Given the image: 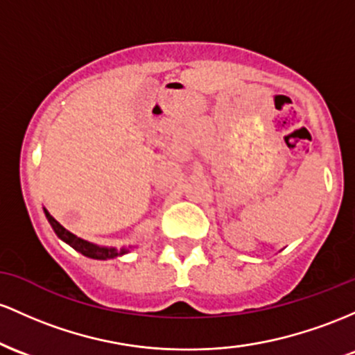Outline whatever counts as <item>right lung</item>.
<instances>
[{
	"instance_id": "right-lung-1",
	"label": "right lung",
	"mask_w": 355,
	"mask_h": 355,
	"mask_svg": "<svg viewBox=\"0 0 355 355\" xmlns=\"http://www.w3.org/2000/svg\"><path fill=\"white\" fill-rule=\"evenodd\" d=\"M45 211V216L46 220H49L50 226L53 228L55 234L60 238L62 241H65L67 245H70L71 248L77 250L78 253H82L83 257H89V258H94V260H110V258H115V257H122V254L129 253V248H134V246H129V248H109V246H101V245H95V243H90L87 240H83V238H78L77 234L70 233L69 230L63 228L60 223L55 220L53 216L43 208Z\"/></svg>"
}]
</instances>
